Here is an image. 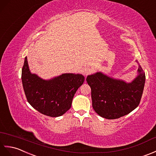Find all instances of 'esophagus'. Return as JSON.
Listing matches in <instances>:
<instances>
[{
	"label": "esophagus",
	"instance_id": "obj_1",
	"mask_svg": "<svg viewBox=\"0 0 156 156\" xmlns=\"http://www.w3.org/2000/svg\"><path fill=\"white\" fill-rule=\"evenodd\" d=\"M81 71H82V73L85 76H87L90 71H91V69L89 67H83L81 69Z\"/></svg>",
	"mask_w": 156,
	"mask_h": 156
}]
</instances>
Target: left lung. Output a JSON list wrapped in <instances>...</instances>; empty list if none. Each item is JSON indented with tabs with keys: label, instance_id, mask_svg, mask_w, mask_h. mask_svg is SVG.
I'll use <instances>...</instances> for the list:
<instances>
[{
	"label": "left lung",
	"instance_id": "left-lung-1",
	"mask_svg": "<svg viewBox=\"0 0 156 156\" xmlns=\"http://www.w3.org/2000/svg\"><path fill=\"white\" fill-rule=\"evenodd\" d=\"M86 81L91 89L95 112L105 119H114L127 115L139 105L146 75L139 64L137 77L130 83L109 77L102 72L88 75Z\"/></svg>",
	"mask_w": 156,
	"mask_h": 156
}]
</instances>
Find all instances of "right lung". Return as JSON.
I'll list each match as a JSON object with an SVG mask.
<instances>
[{"label": "right lung", "instance_id": "add662e5", "mask_svg": "<svg viewBox=\"0 0 156 156\" xmlns=\"http://www.w3.org/2000/svg\"><path fill=\"white\" fill-rule=\"evenodd\" d=\"M21 79L30 105L41 113L53 117L63 115L71 108L76 91L85 81L83 75L74 73H63L45 80L30 71L27 57Z\"/></svg>", "mask_w": 156, "mask_h": 156}]
</instances>
